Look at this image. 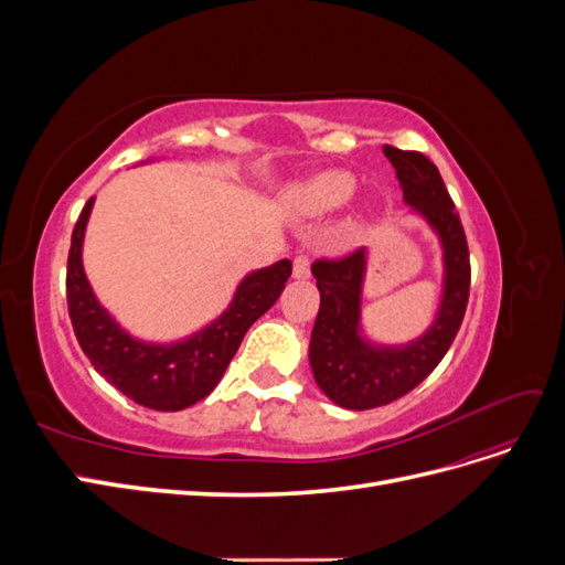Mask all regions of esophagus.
Instances as JSON below:
<instances>
[{
  "instance_id": "34e87169",
  "label": "esophagus",
  "mask_w": 565,
  "mask_h": 565,
  "mask_svg": "<svg viewBox=\"0 0 565 565\" xmlns=\"http://www.w3.org/2000/svg\"><path fill=\"white\" fill-rule=\"evenodd\" d=\"M311 276V259L309 256H297L295 264H292V278L295 280H306Z\"/></svg>"
}]
</instances>
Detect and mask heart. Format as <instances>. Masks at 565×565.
<instances>
[{
  "instance_id": "heart-1",
  "label": "heart",
  "mask_w": 565,
  "mask_h": 565,
  "mask_svg": "<svg viewBox=\"0 0 565 565\" xmlns=\"http://www.w3.org/2000/svg\"><path fill=\"white\" fill-rule=\"evenodd\" d=\"M355 193V179L341 169H328V172L313 174L309 179H301L289 183L280 193V204L287 216L309 221L322 218L353 198Z\"/></svg>"
}]
</instances>
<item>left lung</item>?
Wrapping results in <instances>:
<instances>
[{"instance_id": "obj_1", "label": "left lung", "mask_w": 565, "mask_h": 565, "mask_svg": "<svg viewBox=\"0 0 565 565\" xmlns=\"http://www.w3.org/2000/svg\"><path fill=\"white\" fill-rule=\"evenodd\" d=\"M396 169L409 214L429 226L440 245V301L429 328L405 344H382L363 328V287L370 249L339 262L311 266L320 309L311 332L309 363L316 384L332 403L347 409H370L405 396L424 382L448 353L469 301V247L438 167L415 150L384 146Z\"/></svg>"}]
</instances>
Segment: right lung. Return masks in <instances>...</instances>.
<instances>
[{
    "label": "right lung",
    "mask_w": 565,
    "mask_h": 565,
    "mask_svg": "<svg viewBox=\"0 0 565 565\" xmlns=\"http://www.w3.org/2000/svg\"><path fill=\"white\" fill-rule=\"evenodd\" d=\"M156 160H146L148 164ZM94 200L84 204L77 218L71 254H67V311L84 355L96 372L127 398L160 413H177L191 407L224 377L237 347L273 303L278 301L285 282L292 273V262L280 259L266 268L249 270L237 282L228 309L212 322L177 341H146L134 337L115 320L98 301L94 287L84 273L82 247L87 233Z\"/></svg>",
    "instance_id": "right-lung-1"
}]
</instances>
